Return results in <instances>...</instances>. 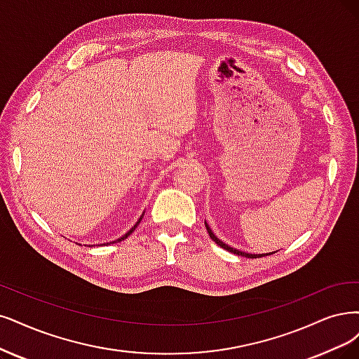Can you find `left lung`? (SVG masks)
I'll list each match as a JSON object with an SVG mask.
<instances>
[{"label":"left lung","mask_w":359,"mask_h":359,"mask_svg":"<svg viewBox=\"0 0 359 359\" xmlns=\"http://www.w3.org/2000/svg\"><path fill=\"white\" fill-rule=\"evenodd\" d=\"M205 228H207V232H208V235H210V238L211 240H213L217 245H220L222 248H224V250H228V251H231V253H233V255H238V256H244V257H248V259H257V257H263V256H269V255H273V253H269V255H250V253H244V251H240V250H235V248H232V247H228L226 244H223L220 240H217L216 238V235L211 232V229L208 228V224L205 223Z\"/></svg>","instance_id":"left-lung-1"}]
</instances>
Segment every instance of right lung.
Masks as SVG:
<instances>
[{
    "label": "right lung",
    "mask_w": 359,
    "mask_h": 359,
    "mask_svg": "<svg viewBox=\"0 0 359 359\" xmlns=\"http://www.w3.org/2000/svg\"><path fill=\"white\" fill-rule=\"evenodd\" d=\"M140 220H142V217H140V219H139V222H137V223H136V224H135V226H133V228H131V229H130V231H128V232H127V233H126V235H124V236H121V238H119V240H116V241H114V243H121V241H123V240H126V238H127V236H128V235H131V232H133V231H135V229H136V228H137V224H139V223H140ZM114 243H112V244H114Z\"/></svg>",
    "instance_id": "obj_1"
}]
</instances>
